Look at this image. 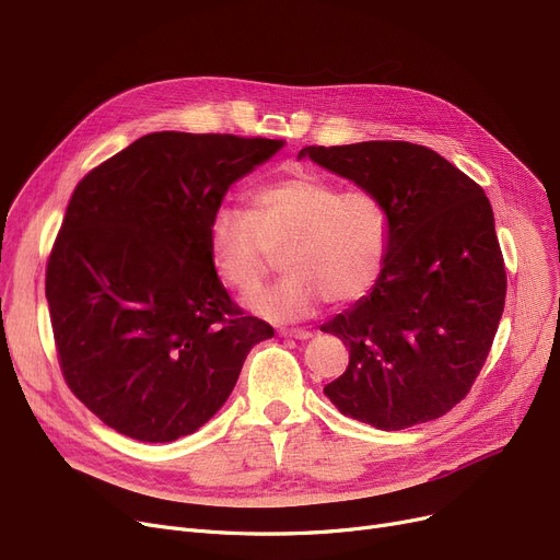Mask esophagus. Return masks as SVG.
<instances>
[{
  "instance_id": "esophagus-1",
  "label": "esophagus",
  "mask_w": 560,
  "mask_h": 560,
  "mask_svg": "<svg viewBox=\"0 0 560 560\" xmlns=\"http://www.w3.org/2000/svg\"><path fill=\"white\" fill-rule=\"evenodd\" d=\"M279 334L285 336V338H298V340L311 338V331H308V329H300V327H298V329H285V327H283V329H279Z\"/></svg>"
}]
</instances>
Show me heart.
Wrapping results in <instances>:
<instances>
[{
  "mask_svg": "<svg viewBox=\"0 0 560 560\" xmlns=\"http://www.w3.org/2000/svg\"><path fill=\"white\" fill-rule=\"evenodd\" d=\"M392 222L377 194L295 168L252 191L249 210L217 208L208 229L214 275L237 295H252L270 275L275 256L288 272L249 300L267 320L308 318L327 300L350 304L380 281Z\"/></svg>",
  "mask_w": 560,
  "mask_h": 560,
  "instance_id": "heart-1",
  "label": "heart"
}]
</instances>
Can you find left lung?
<instances>
[{
	"label": "left lung",
	"mask_w": 560,
	"mask_h": 560,
	"mask_svg": "<svg viewBox=\"0 0 560 560\" xmlns=\"http://www.w3.org/2000/svg\"><path fill=\"white\" fill-rule=\"evenodd\" d=\"M327 172L382 199L392 222L384 272L320 329L350 348L325 386L340 415L380 430L444 417L469 394L505 302L490 199L440 153L409 141L306 145Z\"/></svg>",
	"instance_id": "1"
}]
</instances>
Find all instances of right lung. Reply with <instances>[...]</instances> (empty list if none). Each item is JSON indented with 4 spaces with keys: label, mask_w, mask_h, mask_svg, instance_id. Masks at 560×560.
Returning a JSON list of instances; mask_svg holds the SVG:
<instances>
[{
    "label": "right lung",
    "mask_w": 560,
    "mask_h": 560,
    "mask_svg": "<svg viewBox=\"0 0 560 560\" xmlns=\"http://www.w3.org/2000/svg\"><path fill=\"white\" fill-rule=\"evenodd\" d=\"M281 139L151 132L75 187L47 260L61 373L139 442L197 432L275 329L231 302L208 254L214 210Z\"/></svg>",
    "instance_id": "add662e5"
}]
</instances>
